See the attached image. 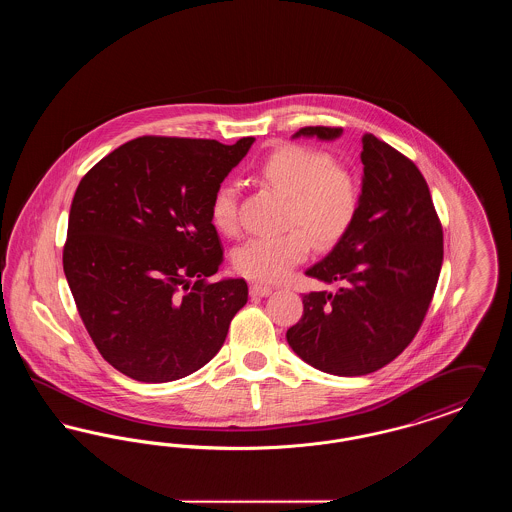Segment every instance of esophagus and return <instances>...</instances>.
I'll return each instance as SVG.
<instances>
[{
  "label": "esophagus",
  "instance_id": "esophagus-1",
  "mask_svg": "<svg viewBox=\"0 0 512 512\" xmlns=\"http://www.w3.org/2000/svg\"><path fill=\"white\" fill-rule=\"evenodd\" d=\"M249 293H251L253 297H267V295L272 293V288H270V286H263V284H251Z\"/></svg>",
  "mask_w": 512,
  "mask_h": 512
}]
</instances>
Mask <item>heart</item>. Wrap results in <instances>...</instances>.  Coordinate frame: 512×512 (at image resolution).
Wrapping results in <instances>:
<instances>
[{"instance_id": "b5f03b06", "label": "heart", "mask_w": 512, "mask_h": 512, "mask_svg": "<svg viewBox=\"0 0 512 512\" xmlns=\"http://www.w3.org/2000/svg\"><path fill=\"white\" fill-rule=\"evenodd\" d=\"M257 178L286 195L282 224L290 230L251 238L236 249L234 268L249 280L267 284L284 280L307 259L313 242L328 249L355 222L361 203L357 178L322 149L301 144L276 147L257 167ZM209 215L222 234L238 232V195L232 186H220L215 192Z\"/></svg>"}]
</instances>
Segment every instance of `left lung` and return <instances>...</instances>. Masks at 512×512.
Segmentation results:
<instances>
[{
  "instance_id": "obj_1",
  "label": "left lung",
  "mask_w": 512,
  "mask_h": 512,
  "mask_svg": "<svg viewBox=\"0 0 512 512\" xmlns=\"http://www.w3.org/2000/svg\"><path fill=\"white\" fill-rule=\"evenodd\" d=\"M332 140L338 126H305L295 136ZM359 211L349 232L307 274L341 282L338 292L303 295L288 330L293 351L336 376H365L414 340L438 286L443 228L428 184L409 157L374 134L363 138Z\"/></svg>"
}]
</instances>
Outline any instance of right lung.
I'll return each mask as SVG.
<instances>
[{"label":"right lung","mask_w":512,"mask_h":512,"mask_svg":"<svg viewBox=\"0 0 512 512\" xmlns=\"http://www.w3.org/2000/svg\"><path fill=\"white\" fill-rule=\"evenodd\" d=\"M253 142L142 136L80 180L63 270L94 345L124 376L161 384L199 370L247 303L242 278L207 280L224 261L209 207Z\"/></svg>","instance_id":"right-lung-1"}]
</instances>
